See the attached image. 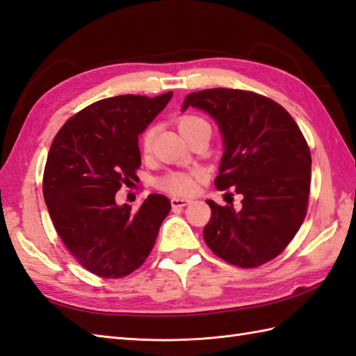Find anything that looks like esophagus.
<instances>
[{"label":"esophagus","mask_w":356,"mask_h":356,"mask_svg":"<svg viewBox=\"0 0 356 356\" xmlns=\"http://www.w3.org/2000/svg\"><path fill=\"white\" fill-rule=\"evenodd\" d=\"M192 200H187V198H177V196H173L170 200V204L173 209H181V207H186L187 204H191Z\"/></svg>","instance_id":"obj_1"}]
</instances>
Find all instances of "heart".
Listing matches in <instances>:
<instances>
[{
	"label": "heart",
	"instance_id": "obj_1",
	"mask_svg": "<svg viewBox=\"0 0 356 356\" xmlns=\"http://www.w3.org/2000/svg\"><path fill=\"white\" fill-rule=\"evenodd\" d=\"M201 124H209V123L198 115L187 114L178 118V129L181 134H183V137L187 132H191L192 129L196 128V126H201ZM155 131H156L155 126H149V128H146L145 132L141 134L140 146H141V151L145 154H147L152 149ZM201 179H202V175L198 172H168L164 173L163 177L158 178L156 186L158 188H161V191L168 193L187 196V195H193L196 191H198Z\"/></svg>",
	"mask_w": 356,
	"mask_h": 356
}]
</instances>
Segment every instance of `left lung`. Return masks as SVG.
Returning <instances> with one entry per match:
<instances>
[{"label":"left lung","instance_id":"obj_1","mask_svg":"<svg viewBox=\"0 0 356 356\" xmlns=\"http://www.w3.org/2000/svg\"><path fill=\"white\" fill-rule=\"evenodd\" d=\"M200 108L219 124L225 151L218 191L234 187L242 209L207 201L204 241L225 262L256 268L277 257L306 218L311 151L285 108L262 94L211 88L191 92L183 109Z\"/></svg>","mask_w":356,"mask_h":356}]
</instances>
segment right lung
<instances>
[{
  "label": "right lung",
  "mask_w": 356,
  "mask_h": 356,
  "mask_svg": "<svg viewBox=\"0 0 356 356\" xmlns=\"http://www.w3.org/2000/svg\"><path fill=\"white\" fill-rule=\"evenodd\" d=\"M102 99L70 117L47 156L42 192L60 241L85 270L120 279L145 264L170 211L164 195L138 210L115 204L122 186L137 181L138 136L172 97Z\"/></svg>",
  "instance_id": "1"
}]
</instances>
